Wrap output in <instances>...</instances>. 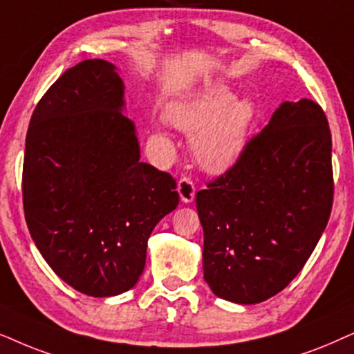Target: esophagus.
<instances>
[{"mask_svg": "<svg viewBox=\"0 0 354 354\" xmlns=\"http://www.w3.org/2000/svg\"><path fill=\"white\" fill-rule=\"evenodd\" d=\"M178 192H180L181 201L185 202V204H189V202L194 201L196 186H194V183L191 181V178L183 176L181 180L178 181Z\"/></svg>", "mask_w": 354, "mask_h": 354, "instance_id": "esophagus-1", "label": "esophagus"}]
</instances>
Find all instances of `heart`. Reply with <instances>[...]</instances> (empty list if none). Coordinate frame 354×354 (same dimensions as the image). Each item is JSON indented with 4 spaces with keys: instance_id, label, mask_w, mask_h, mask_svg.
<instances>
[{
    "instance_id": "1",
    "label": "heart",
    "mask_w": 354,
    "mask_h": 354,
    "mask_svg": "<svg viewBox=\"0 0 354 354\" xmlns=\"http://www.w3.org/2000/svg\"><path fill=\"white\" fill-rule=\"evenodd\" d=\"M167 118L191 134V152L202 168L220 173L246 152L257 120L251 98H236L226 86L189 92L167 106Z\"/></svg>"
}]
</instances>
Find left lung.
<instances>
[{
    "label": "left lung",
    "mask_w": 354,
    "mask_h": 354,
    "mask_svg": "<svg viewBox=\"0 0 354 354\" xmlns=\"http://www.w3.org/2000/svg\"><path fill=\"white\" fill-rule=\"evenodd\" d=\"M332 202L325 113L308 98L283 102L243 157L196 194L214 295L257 304L280 293L317 246Z\"/></svg>",
    "instance_id": "8db88e82"
}]
</instances>
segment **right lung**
<instances>
[{
    "instance_id": "obj_1",
    "label": "right lung",
    "mask_w": 354,
    "mask_h": 354,
    "mask_svg": "<svg viewBox=\"0 0 354 354\" xmlns=\"http://www.w3.org/2000/svg\"><path fill=\"white\" fill-rule=\"evenodd\" d=\"M122 110L116 66L86 59L41 97L26 138L30 236L61 280L93 298L138 283L150 233L180 202L176 181L140 162L136 126Z\"/></svg>"
}]
</instances>
